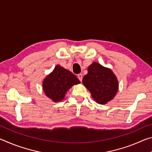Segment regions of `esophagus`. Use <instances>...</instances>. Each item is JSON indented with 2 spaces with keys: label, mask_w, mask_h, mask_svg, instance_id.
I'll return each mask as SVG.
<instances>
[{
  "label": "esophagus",
  "mask_w": 152,
  "mask_h": 152,
  "mask_svg": "<svg viewBox=\"0 0 152 152\" xmlns=\"http://www.w3.org/2000/svg\"><path fill=\"white\" fill-rule=\"evenodd\" d=\"M78 79L80 80V81L82 82V78H83V76H82V74H78Z\"/></svg>",
  "instance_id": "esophagus-1"
}]
</instances>
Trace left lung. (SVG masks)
<instances>
[{
  "mask_svg": "<svg viewBox=\"0 0 152 152\" xmlns=\"http://www.w3.org/2000/svg\"><path fill=\"white\" fill-rule=\"evenodd\" d=\"M82 82L91 92L94 101L101 104L111 101L119 86L117 77L112 70L97 62L88 66V74L83 77Z\"/></svg>",
  "mask_w": 152,
  "mask_h": 152,
  "instance_id": "1",
  "label": "left lung"
}]
</instances>
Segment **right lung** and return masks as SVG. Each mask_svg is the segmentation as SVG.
Wrapping results in <instances>:
<instances>
[{"label":"right lung","instance_id":"1","mask_svg":"<svg viewBox=\"0 0 152 152\" xmlns=\"http://www.w3.org/2000/svg\"><path fill=\"white\" fill-rule=\"evenodd\" d=\"M80 83L77 77L66 69L57 65L43 81V89L46 96L53 101L60 102L66 92L73 85Z\"/></svg>","mask_w":152,"mask_h":152}]
</instances>
